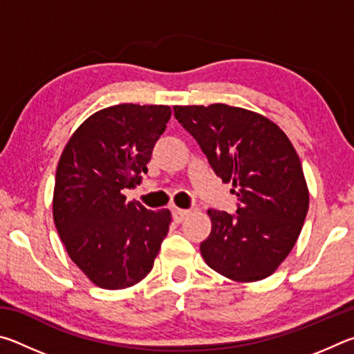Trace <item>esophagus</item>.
<instances>
[{
	"label": "esophagus",
	"instance_id": "1",
	"mask_svg": "<svg viewBox=\"0 0 354 354\" xmlns=\"http://www.w3.org/2000/svg\"><path fill=\"white\" fill-rule=\"evenodd\" d=\"M190 211H187V209H173V220L176 221V223H181L183 220H185L189 217Z\"/></svg>",
	"mask_w": 354,
	"mask_h": 354
}]
</instances>
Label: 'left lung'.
<instances>
[{
  "label": "left lung",
  "instance_id": "left-lung-1",
  "mask_svg": "<svg viewBox=\"0 0 354 354\" xmlns=\"http://www.w3.org/2000/svg\"><path fill=\"white\" fill-rule=\"evenodd\" d=\"M221 181L232 183L237 215L209 209L205 262L236 283L270 277L301 232L309 207L303 167L286 133L262 113L223 103L173 106Z\"/></svg>",
  "mask_w": 354,
  "mask_h": 354
}]
</instances>
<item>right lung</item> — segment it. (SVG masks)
Listing matches in <instances>:
<instances>
[{"instance_id": "1", "label": "right lung", "mask_w": 354, "mask_h": 354, "mask_svg": "<svg viewBox=\"0 0 354 354\" xmlns=\"http://www.w3.org/2000/svg\"><path fill=\"white\" fill-rule=\"evenodd\" d=\"M170 117L162 104L106 107L84 120L59 159L56 230L70 259L101 289L140 283L169 232V209L148 211L122 190L140 184Z\"/></svg>"}]
</instances>
